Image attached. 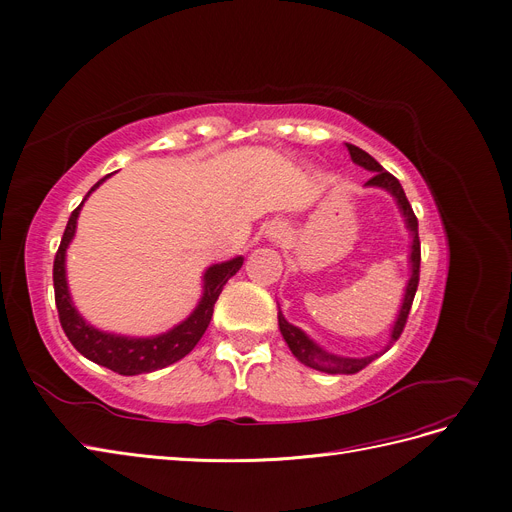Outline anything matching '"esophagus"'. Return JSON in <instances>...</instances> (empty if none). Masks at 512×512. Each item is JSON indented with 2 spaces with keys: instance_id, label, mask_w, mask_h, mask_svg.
I'll return each mask as SVG.
<instances>
[{
  "instance_id": "esophagus-1",
  "label": "esophagus",
  "mask_w": 512,
  "mask_h": 512,
  "mask_svg": "<svg viewBox=\"0 0 512 512\" xmlns=\"http://www.w3.org/2000/svg\"><path fill=\"white\" fill-rule=\"evenodd\" d=\"M267 236H270L272 240H280L282 236H286V228L284 224H272L270 230H267Z\"/></svg>"
}]
</instances>
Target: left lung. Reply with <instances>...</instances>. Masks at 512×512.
<instances>
[{
  "instance_id": "left-lung-1",
  "label": "left lung",
  "mask_w": 512,
  "mask_h": 512,
  "mask_svg": "<svg viewBox=\"0 0 512 512\" xmlns=\"http://www.w3.org/2000/svg\"><path fill=\"white\" fill-rule=\"evenodd\" d=\"M346 149L348 153H351V159L355 161V164H359L361 168L373 172V176L365 182V186H378V188H384V191H388L402 215H405V222H407V228L411 230V257H409V263H411V278H409V284H407V290H405V299H402V307L398 311V317L394 321V328H392V334H390V340L384 348V353L388 351V348L400 338L402 330H405V324H407V317H409V311H411V305H413V299H415V292H417V286H419V263H421V242H419V224H417V218L413 213V207L405 195V191H402L400 182L390 174L386 172L378 161H375L369 153H365L363 149L355 147V145H348L346 143ZM278 326H280V332L288 344V348L292 351V355L297 357L301 363H305L307 367L311 369H317V371H324V373H357L361 371L363 367H367L373 359H378L380 355H369V357H361V359H353V357H338V355H332L328 351H324L319 344H315L301 328L288 324V321L284 319L282 311H278Z\"/></svg>"
}]
</instances>
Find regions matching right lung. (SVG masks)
I'll return each instance as SVG.
<instances>
[{"label":"right lung","instance_id":"1","mask_svg":"<svg viewBox=\"0 0 512 512\" xmlns=\"http://www.w3.org/2000/svg\"><path fill=\"white\" fill-rule=\"evenodd\" d=\"M112 174H107L105 178H110ZM101 178L87 197L95 191V188L105 180ZM85 197V199H87ZM83 199V203H85ZM80 203L66 224L60 249L56 253V259H53V290H56V307L60 315V324L72 342L76 351L87 357L89 361L103 365L107 369H112L120 375H139V373H149L155 369H164L188 353L193 351L195 344L201 340L205 334L211 315H213V305L218 301L222 288L226 282L240 270L242 267V257H234L224 263H215L207 267V272L203 274V297L195 311L188 315L182 324L172 328L170 332H164L159 336H149V338H130V336H118L110 332H101L93 328L91 324L83 319L70 299L68 292V282H66V249L70 245V240L74 238L76 232V220Z\"/></svg>","mask_w":512,"mask_h":512}]
</instances>
